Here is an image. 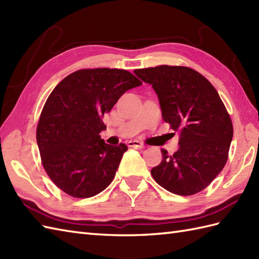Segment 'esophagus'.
Returning a JSON list of instances; mask_svg holds the SVG:
<instances>
[{
    "label": "esophagus",
    "mask_w": 259,
    "mask_h": 259,
    "mask_svg": "<svg viewBox=\"0 0 259 259\" xmlns=\"http://www.w3.org/2000/svg\"><path fill=\"white\" fill-rule=\"evenodd\" d=\"M129 147H136V148H145V145L138 140H131L128 142Z\"/></svg>",
    "instance_id": "esophagus-1"
}]
</instances>
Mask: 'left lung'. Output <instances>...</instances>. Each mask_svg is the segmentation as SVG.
<instances>
[{
    "mask_svg": "<svg viewBox=\"0 0 259 259\" xmlns=\"http://www.w3.org/2000/svg\"><path fill=\"white\" fill-rule=\"evenodd\" d=\"M135 74L152 85L162 119L179 133V149H162L160 164L151 169L156 183L180 196L205 189L222 171L233 139V123L218 92L205 76L186 67L159 65Z\"/></svg>",
    "mask_w": 259,
    "mask_h": 259,
    "instance_id": "left-lung-1",
    "label": "left lung"
}]
</instances>
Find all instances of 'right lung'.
I'll return each instance as SVG.
<instances>
[{"label":"right lung","instance_id":"1","mask_svg":"<svg viewBox=\"0 0 259 259\" xmlns=\"http://www.w3.org/2000/svg\"><path fill=\"white\" fill-rule=\"evenodd\" d=\"M141 81L125 70L84 69L69 74L54 88L43 107L36 142L49 177L75 198L98 195L111 184L124 144L101 139V118L119 98Z\"/></svg>","mask_w":259,"mask_h":259}]
</instances>
